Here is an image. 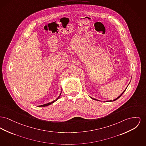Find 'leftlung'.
<instances>
[{"label": "left lung", "instance_id": "left-lung-1", "mask_svg": "<svg viewBox=\"0 0 146 146\" xmlns=\"http://www.w3.org/2000/svg\"><path fill=\"white\" fill-rule=\"evenodd\" d=\"M126 89H125V90H124V91H123V93H122V94H121L120 95V96H118V97H117V98H116V99H114V100H113V101H115V100H117V99H119V98H120V96H121V95H122L123 94V93H124V92H125V90H126ZM92 98V99H94V100H96V99H94V98ZM110 102H112V101H111V100H110Z\"/></svg>", "mask_w": 146, "mask_h": 146}]
</instances>
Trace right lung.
<instances>
[{"mask_svg": "<svg viewBox=\"0 0 146 146\" xmlns=\"http://www.w3.org/2000/svg\"><path fill=\"white\" fill-rule=\"evenodd\" d=\"M62 92V91H61ZM61 95V93H60V95H59V96L55 100H54V101H53V102H51V103H47V104H44V105H40V106H48V105H51V104H53V103H54L55 102H56L58 99H59V98L60 97V96Z\"/></svg>", "mask_w": 146, "mask_h": 146, "instance_id": "1", "label": "right lung"}]
</instances>
